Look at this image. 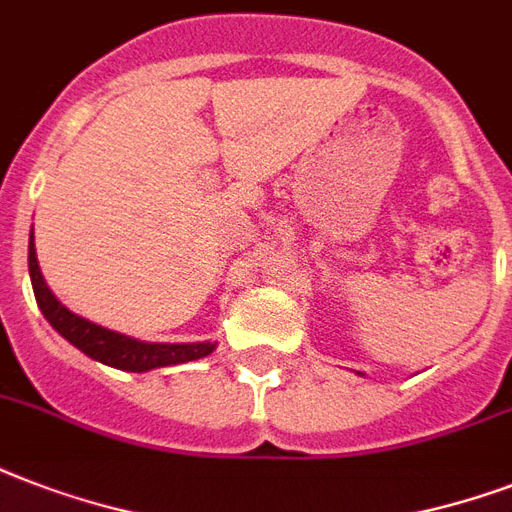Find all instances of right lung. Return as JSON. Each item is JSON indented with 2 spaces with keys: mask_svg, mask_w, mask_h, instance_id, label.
Wrapping results in <instances>:
<instances>
[{
  "mask_svg": "<svg viewBox=\"0 0 512 512\" xmlns=\"http://www.w3.org/2000/svg\"><path fill=\"white\" fill-rule=\"evenodd\" d=\"M28 273H31V287H34L36 305L42 308L44 319L50 321L58 335L66 337L71 345L82 350L84 356L95 358L100 364L114 366L122 372H148L159 366L188 364L196 358L209 356L215 350V342H143L135 337H127L114 329L100 327L92 321L76 316L52 295L50 287L44 284V276L39 271L34 247V228L28 239Z\"/></svg>",
  "mask_w": 512,
  "mask_h": 512,
  "instance_id": "add662e5",
  "label": "right lung"
}]
</instances>
